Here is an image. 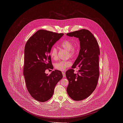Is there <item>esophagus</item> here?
Here are the masks:
<instances>
[{
	"label": "esophagus",
	"instance_id": "1",
	"mask_svg": "<svg viewBox=\"0 0 123 123\" xmlns=\"http://www.w3.org/2000/svg\"><path fill=\"white\" fill-rule=\"evenodd\" d=\"M62 74H63V77H65V72L63 71L62 72Z\"/></svg>",
	"mask_w": 123,
	"mask_h": 123
}]
</instances>
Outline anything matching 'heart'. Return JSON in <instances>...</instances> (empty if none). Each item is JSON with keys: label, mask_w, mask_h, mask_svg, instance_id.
<instances>
[{"label": "heart", "mask_w": 123, "mask_h": 123, "mask_svg": "<svg viewBox=\"0 0 123 123\" xmlns=\"http://www.w3.org/2000/svg\"><path fill=\"white\" fill-rule=\"evenodd\" d=\"M60 47L68 51V56L70 58L76 57L78 52V48L73 46V43L72 41L69 40H65L60 44ZM50 55L52 59L56 60L58 57V50L55 47L51 48ZM71 65L70 61H59L54 64V67L56 69L60 71H64L67 68L69 67Z\"/></svg>", "instance_id": "1"}]
</instances>
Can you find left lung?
Listing matches in <instances>:
<instances>
[{
    "label": "left lung",
    "mask_w": 123,
    "mask_h": 123,
    "mask_svg": "<svg viewBox=\"0 0 123 123\" xmlns=\"http://www.w3.org/2000/svg\"><path fill=\"white\" fill-rule=\"evenodd\" d=\"M80 41L78 56L65 75L69 81L67 92L74 100L86 99L91 95L97 85L99 76V46L94 35L87 29H82L67 33ZM79 69L75 74L74 69Z\"/></svg>",
    "instance_id": "left-lung-1"
}]
</instances>
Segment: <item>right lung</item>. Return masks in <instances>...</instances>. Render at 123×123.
Returning a JSON list of instances; mask_svg holds the SVG:
<instances>
[{"label":"right lung","instance_id":"obj_1","mask_svg":"<svg viewBox=\"0 0 123 123\" xmlns=\"http://www.w3.org/2000/svg\"><path fill=\"white\" fill-rule=\"evenodd\" d=\"M64 35L46 30L37 31L29 38L24 49V75L28 92L35 99L45 102L53 96L57 83L63 78L61 71L49 75L47 69H53L49 54L53 45Z\"/></svg>","mask_w":123,"mask_h":123}]
</instances>
